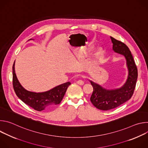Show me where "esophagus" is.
<instances>
[{
    "instance_id": "esophagus-1",
    "label": "esophagus",
    "mask_w": 148,
    "mask_h": 148,
    "mask_svg": "<svg viewBox=\"0 0 148 148\" xmlns=\"http://www.w3.org/2000/svg\"><path fill=\"white\" fill-rule=\"evenodd\" d=\"M77 83L78 84H79V85H80V86H82V85H84V82L82 79H79V80L77 81Z\"/></svg>"
}]
</instances>
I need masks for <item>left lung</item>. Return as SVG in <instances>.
<instances>
[{
	"label": "left lung",
	"mask_w": 148,
	"mask_h": 148,
	"mask_svg": "<svg viewBox=\"0 0 148 148\" xmlns=\"http://www.w3.org/2000/svg\"><path fill=\"white\" fill-rule=\"evenodd\" d=\"M113 44L112 50L123 55L126 61L128 70V78L119 88L107 90L91 80H89L93 87V92L90 101L94 106L101 110L107 111L115 108L132 97L138 78V69L129 48L122 42L110 37Z\"/></svg>",
	"instance_id": "left-lung-1"
}]
</instances>
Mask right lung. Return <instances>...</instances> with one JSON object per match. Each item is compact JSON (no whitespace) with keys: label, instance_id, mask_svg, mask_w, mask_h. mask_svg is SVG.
<instances>
[{"label":"right lung","instance_id":"1","mask_svg":"<svg viewBox=\"0 0 148 148\" xmlns=\"http://www.w3.org/2000/svg\"><path fill=\"white\" fill-rule=\"evenodd\" d=\"M14 65L15 61L12 67L13 86L14 92L23 102L36 111L49 110L59 104L64 97L67 88L71 84L70 82H67L42 92L27 91L19 82L15 73Z\"/></svg>","mask_w":148,"mask_h":148}]
</instances>
